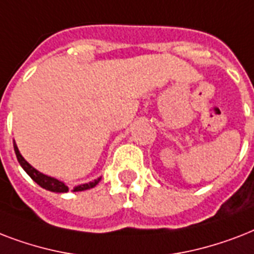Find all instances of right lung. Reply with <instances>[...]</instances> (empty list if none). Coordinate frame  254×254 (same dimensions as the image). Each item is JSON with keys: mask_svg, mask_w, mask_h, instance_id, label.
<instances>
[{"mask_svg": "<svg viewBox=\"0 0 254 254\" xmlns=\"http://www.w3.org/2000/svg\"><path fill=\"white\" fill-rule=\"evenodd\" d=\"M14 151H15V155H17V159H18V162H19V165L23 167V170H25L26 173L29 174L30 178H31L35 183H38V185L41 186V187H43V189L49 190V191H53V192H67V191H68L69 190L68 186L65 185L64 182H61V181H58V179H55V178L43 175V174L37 171L34 167L30 166L29 163L25 161V158L21 155V153H19V150H18V147L15 143H14ZM99 181H100V178L99 179H96V181L91 182V183H87V185L77 186V187L73 189V191H83V190L92 189V187H95V186L99 183Z\"/></svg>", "mask_w": 254, "mask_h": 254, "instance_id": "1", "label": "right lung"}]
</instances>
